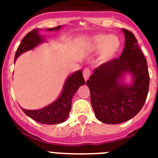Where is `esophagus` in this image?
<instances>
[{"label": "esophagus", "instance_id": "esophagus-1", "mask_svg": "<svg viewBox=\"0 0 158 158\" xmlns=\"http://www.w3.org/2000/svg\"><path fill=\"white\" fill-rule=\"evenodd\" d=\"M83 76H84V79L85 80H88L89 78V76H90V71H89V69H85L84 70V72H83Z\"/></svg>", "mask_w": 158, "mask_h": 158}]
</instances>
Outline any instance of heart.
I'll return each mask as SVG.
<instances>
[{
  "label": "heart",
  "mask_w": 158,
  "mask_h": 158,
  "mask_svg": "<svg viewBox=\"0 0 158 158\" xmlns=\"http://www.w3.org/2000/svg\"><path fill=\"white\" fill-rule=\"evenodd\" d=\"M88 48L92 52L99 51V61L108 62L116 57L121 48V41L118 36L97 35L87 41Z\"/></svg>",
  "instance_id": "1"
}]
</instances>
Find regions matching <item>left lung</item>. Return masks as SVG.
Listing matches in <instances>:
<instances>
[{
  "instance_id": "1",
  "label": "left lung",
  "mask_w": 158,
  "mask_h": 158,
  "mask_svg": "<svg viewBox=\"0 0 158 158\" xmlns=\"http://www.w3.org/2000/svg\"><path fill=\"white\" fill-rule=\"evenodd\" d=\"M122 30L125 43L120 57L95 69L86 82L96 118L107 124L121 123L135 116L144 106L149 89L146 59L135 35ZM126 74L131 76L130 84L124 83Z\"/></svg>"
}]
</instances>
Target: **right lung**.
Segmentation results:
<instances>
[{"mask_svg": "<svg viewBox=\"0 0 158 158\" xmlns=\"http://www.w3.org/2000/svg\"><path fill=\"white\" fill-rule=\"evenodd\" d=\"M62 27V26H57L56 28L46 29V30L56 31ZM39 31L40 29H33L32 31L24 36L16 52L14 61H16L21 54L33 50L41 43L46 41L45 37L40 35ZM84 85L85 79L83 78L82 71L78 70L70 74L69 78L66 79L61 95L53 102L40 109L27 110L22 108V110L27 116L40 123L57 124L63 123L68 118L69 112L71 110L73 96L79 87Z\"/></svg>", "mask_w": 158, "mask_h": 158, "instance_id": "1", "label": "right lung"}]
</instances>
